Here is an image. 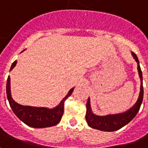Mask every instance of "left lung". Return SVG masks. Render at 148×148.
<instances>
[{
	"label": "left lung",
	"mask_w": 148,
	"mask_h": 148,
	"mask_svg": "<svg viewBox=\"0 0 148 148\" xmlns=\"http://www.w3.org/2000/svg\"><path fill=\"white\" fill-rule=\"evenodd\" d=\"M132 56L138 65V72H139V77L141 80L140 84V92H139V98L137 99L135 105L131 107L130 109L123 113L115 114H107L106 116H99L93 114L90 107V100L88 99L86 103V119L88 125L92 128H95L99 131L103 132H114L120 129L125 125H127L128 123L135 117V115L139 112L140 106L143 103V74L139 62L138 58L136 56L135 53H132Z\"/></svg>",
	"instance_id": "8db88e82"
}]
</instances>
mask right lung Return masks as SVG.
Listing matches in <instances>:
<instances>
[{
	"instance_id": "add662e5",
	"label": "right lung",
	"mask_w": 148,
	"mask_h": 148,
	"mask_svg": "<svg viewBox=\"0 0 148 148\" xmlns=\"http://www.w3.org/2000/svg\"><path fill=\"white\" fill-rule=\"evenodd\" d=\"M16 62H17L15 61L12 64L10 71H12L14 68ZM74 88L71 89L66 97L58 104V106H57L53 109H49L46 107L22 106L16 103L12 99L11 96L9 76L8 77L7 83H6V94H7V99L9 100L10 107L12 108L13 113L16 114L20 120L31 127L43 128L55 126L61 121L64 111V103L67 98L71 95Z\"/></svg>"
}]
</instances>
